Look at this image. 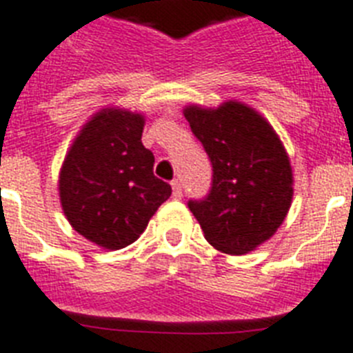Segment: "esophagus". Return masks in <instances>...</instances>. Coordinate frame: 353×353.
<instances>
[{
	"label": "esophagus",
	"instance_id": "1",
	"mask_svg": "<svg viewBox=\"0 0 353 353\" xmlns=\"http://www.w3.org/2000/svg\"><path fill=\"white\" fill-rule=\"evenodd\" d=\"M171 188H173L174 199H180V196H182V184H180L179 180H173V182H171Z\"/></svg>",
	"mask_w": 353,
	"mask_h": 353
}]
</instances>
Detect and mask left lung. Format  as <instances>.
<instances>
[{
    "label": "left lung",
    "mask_w": 353,
    "mask_h": 353,
    "mask_svg": "<svg viewBox=\"0 0 353 353\" xmlns=\"http://www.w3.org/2000/svg\"><path fill=\"white\" fill-rule=\"evenodd\" d=\"M184 117L213 168L210 193L188 202L191 213L213 248L230 255L253 252L275 235L292 205V165L281 138L241 101L190 105Z\"/></svg>",
    "instance_id": "1"
}]
</instances>
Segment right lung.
<instances>
[{
    "instance_id": "obj_1",
    "label": "right lung",
    "mask_w": 353,
    "mask_h": 353,
    "mask_svg": "<svg viewBox=\"0 0 353 353\" xmlns=\"http://www.w3.org/2000/svg\"><path fill=\"white\" fill-rule=\"evenodd\" d=\"M142 131V114L101 109L74 138L61 165L67 221L105 250L132 244L171 196V185L154 176V157L143 148Z\"/></svg>"
}]
</instances>
